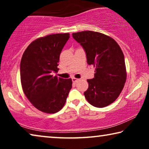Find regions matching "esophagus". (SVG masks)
<instances>
[{
  "label": "esophagus",
  "instance_id": "34e87169",
  "mask_svg": "<svg viewBox=\"0 0 149 149\" xmlns=\"http://www.w3.org/2000/svg\"><path fill=\"white\" fill-rule=\"evenodd\" d=\"M72 82H73V83H76L78 82L79 79H77V78H74V77H72Z\"/></svg>",
  "mask_w": 149,
  "mask_h": 149
}]
</instances>
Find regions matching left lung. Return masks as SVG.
<instances>
[{
	"label": "left lung",
	"instance_id": "left-lung-1",
	"mask_svg": "<svg viewBox=\"0 0 149 149\" xmlns=\"http://www.w3.org/2000/svg\"><path fill=\"white\" fill-rule=\"evenodd\" d=\"M72 36L84 48L87 64L95 68L94 78L87 81L85 98L95 107H107L117 99L126 82L123 53L113 38L100 32H79Z\"/></svg>",
	"mask_w": 149,
	"mask_h": 149
}]
</instances>
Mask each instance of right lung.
Wrapping results in <instances>:
<instances>
[{"instance_id": "right-lung-1", "label": "right lung", "mask_w": 149, "mask_h": 149, "mask_svg": "<svg viewBox=\"0 0 149 149\" xmlns=\"http://www.w3.org/2000/svg\"><path fill=\"white\" fill-rule=\"evenodd\" d=\"M69 33L49 34L32 41L22 56L20 79L24 94L32 105L45 113L60 111L72 88L71 79L54 76Z\"/></svg>"}]
</instances>
